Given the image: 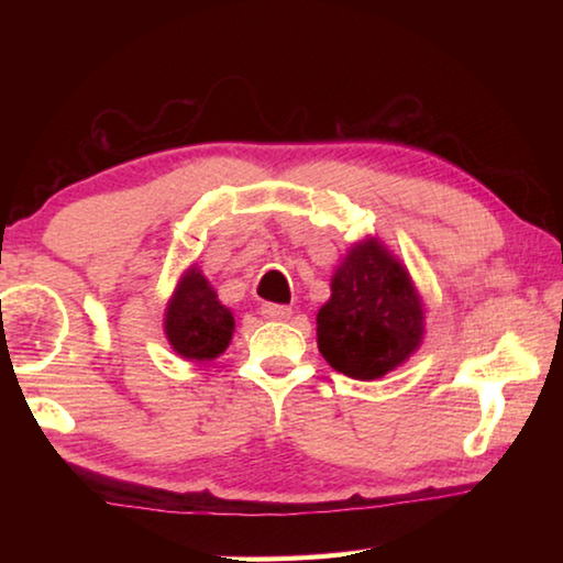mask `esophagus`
Here are the masks:
<instances>
[{
    "label": "esophagus",
    "mask_w": 563,
    "mask_h": 563,
    "mask_svg": "<svg viewBox=\"0 0 563 563\" xmlns=\"http://www.w3.org/2000/svg\"><path fill=\"white\" fill-rule=\"evenodd\" d=\"M261 316L265 320H288L292 316V310L288 305H278V302H263L261 305Z\"/></svg>",
    "instance_id": "34e87169"
}]
</instances>
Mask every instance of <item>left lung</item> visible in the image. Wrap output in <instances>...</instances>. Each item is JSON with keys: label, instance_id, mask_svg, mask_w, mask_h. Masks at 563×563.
<instances>
[{"label": "left lung", "instance_id": "8db88e82", "mask_svg": "<svg viewBox=\"0 0 563 563\" xmlns=\"http://www.w3.org/2000/svg\"><path fill=\"white\" fill-rule=\"evenodd\" d=\"M424 310L402 263L377 241L350 247L318 312V347L338 373L377 379L412 355Z\"/></svg>", "mask_w": 563, "mask_h": 563}]
</instances>
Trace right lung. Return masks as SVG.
I'll return each mask as SVG.
<instances>
[{"mask_svg": "<svg viewBox=\"0 0 563 563\" xmlns=\"http://www.w3.org/2000/svg\"><path fill=\"white\" fill-rule=\"evenodd\" d=\"M233 316L196 268L186 273L166 310L170 347L186 360H213L233 338Z\"/></svg>", "mask_w": 563, "mask_h": 563, "instance_id": "1", "label": "right lung"}]
</instances>
